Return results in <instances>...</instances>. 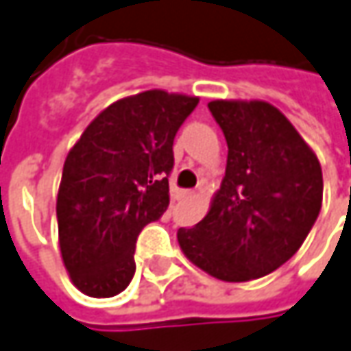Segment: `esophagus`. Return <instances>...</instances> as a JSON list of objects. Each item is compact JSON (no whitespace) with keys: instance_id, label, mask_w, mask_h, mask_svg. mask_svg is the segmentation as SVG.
<instances>
[{"instance_id":"obj_1","label":"esophagus","mask_w":351,"mask_h":351,"mask_svg":"<svg viewBox=\"0 0 351 351\" xmlns=\"http://www.w3.org/2000/svg\"><path fill=\"white\" fill-rule=\"evenodd\" d=\"M180 196H182V198H192V196H194V192H192V191H182V192H180Z\"/></svg>"}]
</instances>
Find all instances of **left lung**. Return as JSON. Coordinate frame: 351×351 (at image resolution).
<instances>
[{"instance_id":"1","label":"left lung","mask_w":351,"mask_h":351,"mask_svg":"<svg viewBox=\"0 0 351 351\" xmlns=\"http://www.w3.org/2000/svg\"><path fill=\"white\" fill-rule=\"evenodd\" d=\"M228 165L210 212L178 230L184 255L221 281L259 279L287 263L322 206V169L293 123L267 101L208 104Z\"/></svg>"}]
</instances>
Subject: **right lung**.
<instances>
[{
	"mask_svg": "<svg viewBox=\"0 0 351 351\" xmlns=\"http://www.w3.org/2000/svg\"><path fill=\"white\" fill-rule=\"evenodd\" d=\"M198 98L149 90L119 99L86 128L64 160L58 241L72 282L115 297L135 275V241L169 206L176 131Z\"/></svg>",
	"mask_w": 351,
	"mask_h": 351,
	"instance_id": "obj_1",
	"label": "right lung"
}]
</instances>
